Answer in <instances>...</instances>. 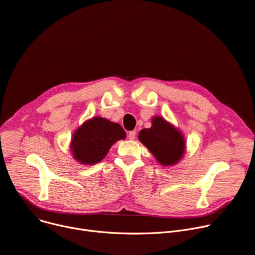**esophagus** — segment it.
<instances>
[{
	"mask_svg": "<svg viewBox=\"0 0 255 255\" xmlns=\"http://www.w3.org/2000/svg\"><path fill=\"white\" fill-rule=\"evenodd\" d=\"M135 130H130L128 133V139L129 140H134V138H135Z\"/></svg>",
	"mask_w": 255,
	"mask_h": 255,
	"instance_id": "1",
	"label": "esophagus"
}]
</instances>
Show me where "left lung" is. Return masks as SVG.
Segmentation results:
<instances>
[{
  "label": "left lung",
  "instance_id": "8db88e82",
  "mask_svg": "<svg viewBox=\"0 0 255 255\" xmlns=\"http://www.w3.org/2000/svg\"><path fill=\"white\" fill-rule=\"evenodd\" d=\"M139 140L164 166L178 163L186 149L183 133L160 116H154L152 127L140 131Z\"/></svg>",
  "mask_w": 255,
  "mask_h": 255
}]
</instances>
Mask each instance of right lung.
<instances>
[{
	"instance_id": "1",
	"label": "right lung",
	"mask_w": 255,
	"mask_h": 255,
	"mask_svg": "<svg viewBox=\"0 0 255 255\" xmlns=\"http://www.w3.org/2000/svg\"><path fill=\"white\" fill-rule=\"evenodd\" d=\"M127 136L121 125L96 116L78 128L71 139L70 149L74 159L83 164L100 162L110 147Z\"/></svg>"
}]
</instances>
